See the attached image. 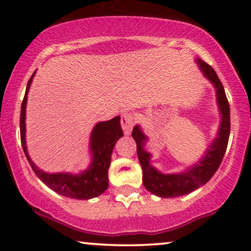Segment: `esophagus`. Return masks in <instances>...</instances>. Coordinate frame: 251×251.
<instances>
[{
	"label": "esophagus",
	"instance_id": "esophagus-1",
	"mask_svg": "<svg viewBox=\"0 0 251 251\" xmlns=\"http://www.w3.org/2000/svg\"><path fill=\"white\" fill-rule=\"evenodd\" d=\"M137 122V119H135L134 114L133 113H124L122 116V127L124 129V132H125V134H129L131 133L132 128H133L134 124Z\"/></svg>",
	"mask_w": 251,
	"mask_h": 251
}]
</instances>
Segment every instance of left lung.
I'll return each instance as SVG.
<instances>
[{"mask_svg": "<svg viewBox=\"0 0 251 251\" xmlns=\"http://www.w3.org/2000/svg\"><path fill=\"white\" fill-rule=\"evenodd\" d=\"M201 70L204 72L205 76L214 83L217 89V102L220 106L222 122L221 127L218 131L217 138L211 144L203 159L200 164L195 165L194 168L189 169L188 171L178 175H163L158 172L153 166L150 165V157L151 154L144 151L143 146L145 143L146 137L140 131L139 126H135L132 131V137L137 143V154L140 165L143 170V183L146 190L155 196L162 198H174L178 196L188 195L195 191L201 185L208 183L210 178L215 175L220 168L224 154H226L227 142L230 135V107L227 101L226 92L222 85L220 77L217 76L216 72L211 66L206 62L198 60Z\"/></svg>", "mask_w": 251, "mask_h": 251, "instance_id": "8db88e82", "label": "left lung"}]
</instances>
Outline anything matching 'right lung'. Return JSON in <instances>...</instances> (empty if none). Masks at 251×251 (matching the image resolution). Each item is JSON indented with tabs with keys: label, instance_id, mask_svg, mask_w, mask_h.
<instances>
[{
	"label": "right lung",
	"instance_id": "1",
	"mask_svg": "<svg viewBox=\"0 0 251 251\" xmlns=\"http://www.w3.org/2000/svg\"><path fill=\"white\" fill-rule=\"evenodd\" d=\"M33 75L28 81L25 94L21 106L20 116V133H21V144L25 157L29 162L31 169L37 177L41 179L48 188L73 200H89L101 195L108 186V168L111 164V155L114 145L118 139L124 135L120 125V117H116L108 122L97 124L91 134V151L93 153V160L87 171L81 175L70 174H46L42 170L31 162L25 146V103L27 94L29 89Z\"/></svg>",
	"mask_w": 251,
	"mask_h": 251
}]
</instances>
